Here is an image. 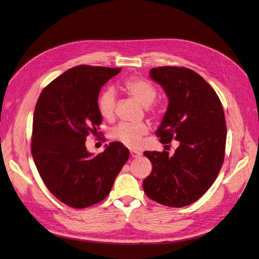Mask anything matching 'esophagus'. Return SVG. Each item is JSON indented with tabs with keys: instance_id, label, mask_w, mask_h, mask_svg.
Instances as JSON below:
<instances>
[{
	"instance_id": "obj_1",
	"label": "esophagus",
	"mask_w": 259,
	"mask_h": 259,
	"mask_svg": "<svg viewBox=\"0 0 259 259\" xmlns=\"http://www.w3.org/2000/svg\"><path fill=\"white\" fill-rule=\"evenodd\" d=\"M130 155H131L132 158H137V157L142 156V153H139V152H137V151H135V150H131V151H130Z\"/></svg>"
}]
</instances>
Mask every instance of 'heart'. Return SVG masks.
I'll list each match as a JSON object with an SVG mask.
<instances>
[{
    "instance_id": "obj_1",
    "label": "heart",
    "mask_w": 259,
    "mask_h": 259,
    "mask_svg": "<svg viewBox=\"0 0 259 259\" xmlns=\"http://www.w3.org/2000/svg\"><path fill=\"white\" fill-rule=\"evenodd\" d=\"M125 90L134 97L139 103L145 106L151 105L157 96L155 87L149 81L132 77L124 82ZM97 106L100 115L103 119L110 120L115 109V93L112 89L104 90L98 97ZM150 107V106H149ZM150 132V126L146 122L139 123H120L110 130L109 136L115 142L128 148H138L142 145L143 137Z\"/></svg>"
}]
</instances>
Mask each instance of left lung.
<instances>
[{
  "mask_svg": "<svg viewBox=\"0 0 259 259\" xmlns=\"http://www.w3.org/2000/svg\"><path fill=\"white\" fill-rule=\"evenodd\" d=\"M150 76L169 100L156 135L161 144L175 139L180 146L172 156L166 151L144 152L153 165L143 182L144 190L163 205H189L208 190L222 167L226 144L223 106L214 89L189 68H153Z\"/></svg>",
  "mask_w": 259,
  "mask_h": 259,
  "instance_id": "8db88e82",
  "label": "left lung"
}]
</instances>
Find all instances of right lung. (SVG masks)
Segmentation results:
<instances>
[{
    "label": "right lung",
    "instance_id": "1",
    "mask_svg": "<svg viewBox=\"0 0 259 259\" xmlns=\"http://www.w3.org/2000/svg\"><path fill=\"white\" fill-rule=\"evenodd\" d=\"M121 68L79 65L46 85L38 98L31 152L48 189L63 203L83 208L102 201L129 158L114 142L97 156L85 140L98 135L102 122L97 101L101 88Z\"/></svg>",
    "mask_w": 259,
    "mask_h": 259
}]
</instances>
